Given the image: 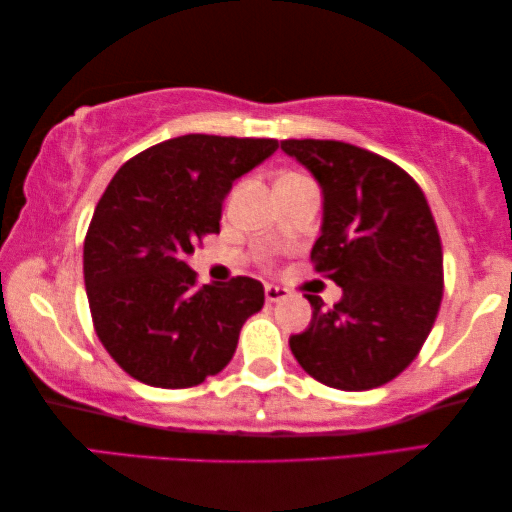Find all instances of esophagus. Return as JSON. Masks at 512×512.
Instances as JSON below:
<instances>
[{
  "label": "esophagus",
  "mask_w": 512,
  "mask_h": 512,
  "mask_svg": "<svg viewBox=\"0 0 512 512\" xmlns=\"http://www.w3.org/2000/svg\"><path fill=\"white\" fill-rule=\"evenodd\" d=\"M265 297H267V302H283L288 297V290L281 286H274V283H267Z\"/></svg>",
  "instance_id": "1"
}]
</instances>
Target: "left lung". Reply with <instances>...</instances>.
Returning a JSON list of instances; mask_svg holds the SVG:
<instances>
[{"instance_id":"left-lung-1","label":"left lung","mask_w":512,"mask_h":512,"mask_svg":"<svg viewBox=\"0 0 512 512\" xmlns=\"http://www.w3.org/2000/svg\"><path fill=\"white\" fill-rule=\"evenodd\" d=\"M281 151L322 190L316 272L343 295L313 316L290 350L311 377L341 391L382 387L419 355L444 293L437 224L414 178L384 157L332 139H286Z\"/></svg>"}]
</instances>
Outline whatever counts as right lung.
Here are the masks:
<instances>
[{
    "label": "right lung",
    "instance_id": "add662e5",
    "mask_svg": "<svg viewBox=\"0 0 512 512\" xmlns=\"http://www.w3.org/2000/svg\"><path fill=\"white\" fill-rule=\"evenodd\" d=\"M277 139L185 135L146 148L116 171L84 240V286L100 343L125 373L160 389L217 375L240 329L263 309V283L196 286L185 263L219 233L222 203Z\"/></svg>",
    "mask_w": 512,
    "mask_h": 512
}]
</instances>
